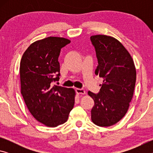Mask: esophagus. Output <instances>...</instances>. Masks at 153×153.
<instances>
[{"mask_svg": "<svg viewBox=\"0 0 153 153\" xmlns=\"http://www.w3.org/2000/svg\"><path fill=\"white\" fill-rule=\"evenodd\" d=\"M76 91L77 92V94H85V93H86L85 90L82 88H76Z\"/></svg>", "mask_w": 153, "mask_h": 153, "instance_id": "esophagus-1", "label": "esophagus"}]
</instances>
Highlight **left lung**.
<instances>
[{
  "instance_id": "obj_1",
  "label": "left lung",
  "mask_w": 153,
  "mask_h": 153,
  "mask_svg": "<svg viewBox=\"0 0 153 153\" xmlns=\"http://www.w3.org/2000/svg\"><path fill=\"white\" fill-rule=\"evenodd\" d=\"M90 40L98 63L95 74L103 78L98 94L88 92L94 101L91 119L97 126H111L120 121L128 110L136 84L135 65L129 52L115 38L95 35Z\"/></svg>"
}]
</instances>
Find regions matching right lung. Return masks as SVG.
I'll return each mask as SVG.
<instances>
[{
  "instance_id": "1",
  "label": "right lung",
  "mask_w": 153,
  "mask_h": 153,
  "mask_svg": "<svg viewBox=\"0 0 153 153\" xmlns=\"http://www.w3.org/2000/svg\"><path fill=\"white\" fill-rule=\"evenodd\" d=\"M64 38L48 37L32 43L20 62L21 93L36 120L48 127L66 122L75 102L73 88L54 85L59 81L61 49L70 43Z\"/></svg>"
}]
</instances>
